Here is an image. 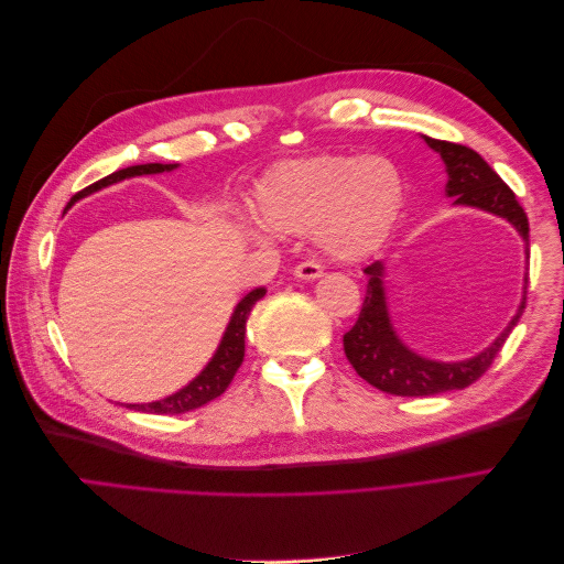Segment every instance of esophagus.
I'll use <instances>...</instances> for the list:
<instances>
[{"label": "esophagus", "instance_id": "1", "mask_svg": "<svg viewBox=\"0 0 564 564\" xmlns=\"http://www.w3.org/2000/svg\"><path fill=\"white\" fill-rule=\"evenodd\" d=\"M294 275L299 280H317V278H322V265L315 261H303L294 268Z\"/></svg>", "mask_w": 564, "mask_h": 564}]
</instances>
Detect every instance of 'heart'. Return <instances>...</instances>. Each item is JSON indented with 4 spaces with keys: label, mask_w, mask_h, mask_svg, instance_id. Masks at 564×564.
Here are the masks:
<instances>
[{
    "label": "heart",
    "mask_w": 564,
    "mask_h": 564,
    "mask_svg": "<svg viewBox=\"0 0 564 564\" xmlns=\"http://www.w3.org/2000/svg\"><path fill=\"white\" fill-rule=\"evenodd\" d=\"M404 181L386 158L317 155L286 162L259 191L261 224H247L256 242L270 230L311 232L336 261H362L377 251L400 216Z\"/></svg>",
    "instance_id": "obj_1"
}]
</instances>
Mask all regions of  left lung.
I'll use <instances>...</instances> for the list:
<instances>
[{
  "label": "left lung",
  "mask_w": 564,
  "mask_h": 564,
  "mask_svg": "<svg viewBox=\"0 0 564 564\" xmlns=\"http://www.w3.org/2000/svg\"><path fill=\"white\" fill-rule=\"evenodd\" d=\"M423 141L437 152L447 166L449 181L445 185V195L452 197L458 207H475L506 218L529 247L527 214L501 176L466 145L437 141L431 135H423ZM365 275L369 280L365 303L355 327L344 336V350L348 362L367 383L400 398L437 395V392L460 390L475 383L489 369L494 357L499 355L508 334L513 332L524 311L522 299L516 317L482 352L460 362H437L404 346L395 327H392L383 289V261L367 265Z\"/></svg>",
  "instance_id": "8db88e82"
}]
</instances>
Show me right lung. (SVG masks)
Masks as SVG:
<instances>
[{"label": "right lung", "instance_id": "right-lung-1", "mask_svg": "<svg viewBox=\"0 0 564 564\" xmlns=\"http://www.w3.org/2000/svg\"><path fill=\"white\" fill-rule=\"evenodd\" d=\"M178 164H139V166H127L119 169V172L96 181L94 185L84 187L79 191L70 202H67L65 209H70L73 204L82 197H87L91 193H98L100 187H108L112 183H119L124 178H133V176H145V174H162V172H174ZM265 296V289H251V292L235 305L232 317L226 327L224 338L214 352V357L209 360V365L204 367L197 377L187 383L185 388H181L174 395H169L164 400H155V402H145V404H127L129 409H135V412H145V414H185L193 412V409L207 404L212 400H216L218 395H224L226 388L230 386L232 377L240 369L242 360H245V334H247V319L249 313L256 305V301Z\"/></svg>", "mask_w": 564, "mask_h": 564}]
</instances>
